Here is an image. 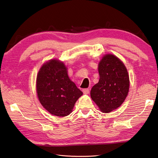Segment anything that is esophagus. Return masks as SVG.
I'll list each match as a JSON object with an SVG mask.
<instances>
[{"label":"esophagus","instance_id":"obj_1","mask_svg":"<svg viewBox=\"0 0 158 158\" xmlns=\"http://www.w3.org/2000/svg\"><path fill=\"white\" fill-rule=\"evenodd\" d=\"M82 92L85 94H89L90 93V89H82Z\"/></svg>","mask_w":158,"mask_h":158}]
</instances>
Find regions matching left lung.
Returning <instances> with one entry per match:
<instances>
[{
	"instance_id": "1",
	"label": "left lung",
	"mask_w": 158,
	"mask_h": 158,
	"mask_svg": "<svg viewBox=\"0 0 158 158\" xmlns=\"http://www.w3.org/2000/svg\"><path fill=\"white\" fill-rule=\"evenodd\" d=\"M99 80L90 90V97L100 110L109 113L120 107L129 90L127 69L120 59L106 55L99 64Z\"/></svg>"
}]
</instances>
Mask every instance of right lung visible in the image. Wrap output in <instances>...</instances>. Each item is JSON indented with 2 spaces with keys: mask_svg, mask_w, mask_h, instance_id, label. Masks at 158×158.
<instances>
[{
  "mask_svg": "<svg viewBox=\"0 0 158 158\" xmlns=\"http://www.w3.org/2000/svg\"><path fill=\"white\" fill-rule=\"evenodd\" d=\"M36 90L40 103L50 114L59 117L68 115L82 92L68 76L62 62L52 59L42 66L36 79Z\"/></svg>",
  "mask_w": 158,
  "mask_h": 158,
  "instance_id": "right-lung-1",
  "label": "right lung"
}]
</instances>
